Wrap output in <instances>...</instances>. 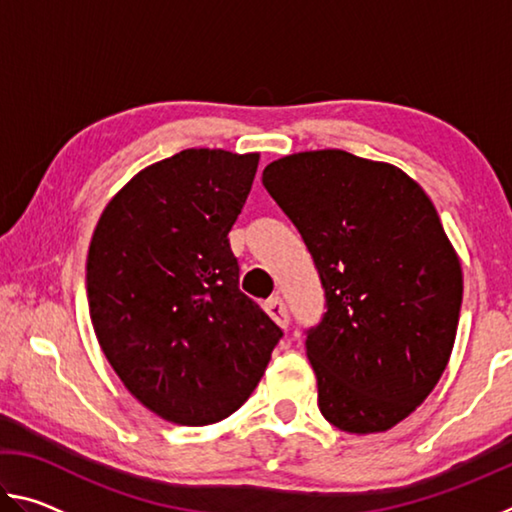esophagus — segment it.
Returning <instances> with one entry per match:
<instances>
[{
	"instance_id": "esophagus-1",
	"label": "esophagus",
	"mask_w": 512,
	"mask_h": 512,
	"mask_svg": "<svg viewBox=\"0 0 512 512\" xmlns=\"http://www.w3.org/2000/svg\"><path fill=\"white\" fill-rule=\"evenodd\" d=\"M264 309H266V314L271 316L282 329L289 327V311H287V307H284L282 298H277V296L275 298H268L264 302Z\"/></svg>"
}]
</instances>
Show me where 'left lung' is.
Segmentation results:
<instances>
[{
	"label": "left lung",
	"mask_w": 512,
	"mask_h": 512,
	"mask_svg": "<svg viewBox=\"0 0 512 512\" xmlns=\"http://www.w3.org/2000/svg\"><path fill=\"white\" fill-rule=\"evenodd\" d=\"M262 183L325 289L305 343L320 413L348 433L388 431L427 400L456 339L463 273L436 207L402 169L339 149L275 160Z\"/></svg>",
	"instance_id": "1"
}]
</instances>
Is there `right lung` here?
<instances>
[{"mask_svg":"<svg viewBox=\"0 0 512 512\" xmlns=\"http://www.w3.org/2000/svg\"><path fill=\"white\" fill-rule=\"evenodd\" d=\"M259 153L185 149L106 205L88 253L94 334L137 402L185 427L219 422L262 379L282 329L239 291L228 232Z\"/></svg>","mask_w":512,"mask_h":512,"instance_id":"right-lung-1","label":"right lung"}]
</instances>
